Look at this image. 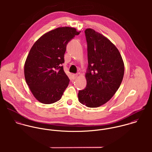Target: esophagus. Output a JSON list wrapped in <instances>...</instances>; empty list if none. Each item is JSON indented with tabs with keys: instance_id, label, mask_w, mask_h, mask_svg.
<instances>
[{
	"instance_id": "34e87169",
	"label": "esophagus",
	"mask_w": 152,
	"mask_h": 152,
	"mask_svg": "<svg viewBox=\"0 0 152 152\" xmlns=\"http://www.w3.org/2000/svg\"><path fill=\"white\" fill-rule=\"evenodd\" d=\"M72 77H73L74 79H76L77 78V77H78V75L76 74H72Z\"/></svg>"
}]
</instances>
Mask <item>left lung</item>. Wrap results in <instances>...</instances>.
<instances>
[{
  "instance_id": "1",
  "label": "left lung",
  "mask_w": 152,
  "mask_h": 152,
  "mask_svg": "<svg viewBox=\"0 0 152 152\" xmlns=\"http://www.w3.org/2000/svg\"><path fill=\"white\" fill-rule=\"evenodd\" d=\"M87 43V86L78 92V100L89 108H96L113 96L122 81L124 64L115 45L91 28L85 31Z\"/></svg>"
}]
</instances>
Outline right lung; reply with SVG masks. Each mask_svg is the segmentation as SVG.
Listing matches in <instances>:
<instances>
[{
	"label": "right lung",
	"mask_w": 152,
	"mask_h": 152,
	"mask_svg": "<svg viewBox=\"0 0 152 152\" xmlns=\"http://www.w3.org/2000/svg\"><path fill=\"white\" fill-rule=\"evenodd\" d=\"M80 33L72 27L57 28L43 35L30 50L24 64V77L39 102L50 104L61 98L69 82L62 65L66 47Z\"/></svg>",
	"instance_id": "obj_1"
}]
</instances>
